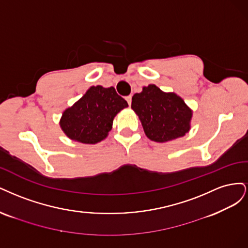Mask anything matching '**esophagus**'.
<instances>
[{"instance_id": "esophagus-1", "label": "esophagus", "mask_w": 248, "mask_h": 248, "mask_svg": "<svg viewBox=\"0 0 248 248\" xmlns=\"http://www.w3.org/2000/svg\"><path fill=\"white\" fill-rule=\"evenodd\" d=\"M125 100H126L127 104H129V106H131V104H132V95H127V97H125Z\"/></svg>"}]
</instances>
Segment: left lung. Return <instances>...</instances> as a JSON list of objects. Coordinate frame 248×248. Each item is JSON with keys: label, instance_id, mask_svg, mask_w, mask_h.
<instances>
[{"label": "left lung", "instance_id": "obj_1", "mask_svg": "<svg viewBox=\"0 0 248 248\" xmlns=\"http://www.w3.org/2000/svg\"><path fill=\"white\" fill-rule=\"evenodd\" d=\"M132 109L139 116L147 138L168 142L183 137L190 129L193 111L179 95L164 93L155 84L144 86L132 98Z\"/></svg>", "mask_w": 248, "mask_h": 248}]
</instances>
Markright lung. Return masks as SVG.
Segmentation results:
<instances>
[{
    "label": "right lung",
    "instance_id": "right-lung-1",
    "mask_svg": "<svg viewBox=\"0 0 248 248\" xmlns=\"http://www.w3.org/2000/svg\"><path fill=\"white\" fill-rule=\"evenodd\" d=\"M127 106L114 87L92 86L73 106L63 111L60 125L70 139L95 144L107 137L113 118Z\"/></svg>",
    "mask_w": 248,
    "mask_h": 248
}]
</instances>
